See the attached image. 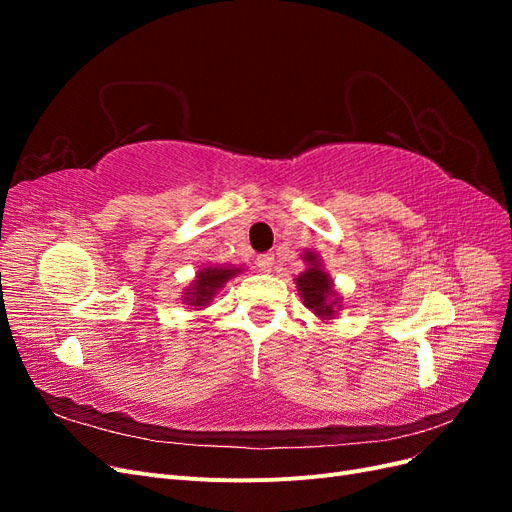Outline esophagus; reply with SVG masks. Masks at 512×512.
Listing matches in <instances>:
<instances>
[{"label":"esophagus","mask_w":512,"mask_h":512,"mask_svg":"<svg viewBox=\"0 0 512 512\" xmlns=\"http://www.w3.org/2000/svg\"><path fill=\"white\" fill-rule=\"evenodd\" d=\"M256 265H258V269H260L262 273H269L271 267H273V254H260V256L256 258Z\"/></svg>","instance_id":"34e87169"}]
</instances>
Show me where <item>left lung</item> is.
<instances>
[{
    "label": "left lung",
    "instance_id": "obj_1",
    "mask_svg": "<svg viewBox=\"0 0 512 512\" xmlns=\"http://www.w3.org/2000/svg\"><path fill=\"white\" fill-rule=\"evenodd\" d=\"M303 260L307 262V269L294 277V284L299 288L303 305L322 320L337 318V312L342 309V297L335 292L333 280L324 271L320 256L307 250L303 254Z\"/></svg>",
    "mask_w": 512,
    "mask_h": 512
}]
</instances>
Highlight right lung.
Listing matches in <instances>:
<instances>
[{
    "instance_id": "obj_1",
    "label": "right lung",
    "mask_w": 512,
    "mask_h": 512,
    "mask_svg": "<svg viewBox=\"0 0 512 512\" xmlns=\"http://www.w3.org/2000/svg\"><path fill=\"white\" fill-rule=\"evenodd\" d=\"M241 271L243 269L239 267H203L196 273V280H192V284L185 288L183 303L192 309L207 307L230 277L239 275Z\"/></svg>"
}]
</instances>
